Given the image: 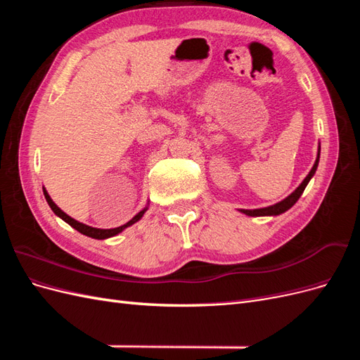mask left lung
I'll return each mask as SVG.
<instances>
[{
	"instance_id": "left-lung-1",
	"label": "left lung",
	"mask_w": 360,
	"mask_h": 360,
	"mask_svg": "<svg viewBox=\"0 0 360 360\" xmlns=\"http://www.w3.org/2000/svg\"><path fill=\"white\" fill-rule=\"evenodd\" d=\"M319 159H320V147H319V158H317V160H315V163H314V167H312V169L309 171V174L307 176V179H304L302 183H300V186L294 191L290 197H287L284 201H281V202H278V204H275V205H270V207H264V209H255V210H242L245 214H248V216H276V214H281V213H284V212H287L290 207H292L294 204H296V201L300 198V195L303 193V191H304V188H307V184L309 183V180H311V177L314 176L315 174V171H317V167H319Z\"/></svg>"
}]
</instances>
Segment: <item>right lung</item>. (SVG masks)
Instances as JSON below:
<instances>
[{
  "label": "right lung",
  "mask_w": 360,
  "mask_h": 360,
  "mask_svg": "<svg viewBox=\"0 0 360 360\" xmlns=\"http://www.w3.org/2000/svg\"><path fill=\"white\" fill-rule=\"evenodd\" d=\"M43 193H45V198H46L49 207L52 209V212L56 213L57 216H60L64 222H68L70 226H73L75 230H78L81 234L89 236V237H91V238H99V240H101V238H108V237H112V236H117L118 233H122V231L124 230V228H127V226H130V225H134L135 222H138V221L141 219V217H143V214L146 213V210H147V209L141 210L135 217H132V219H130L127 224H124V225H122V226L112 228V230H101V228H93V226H89V225H85V224H81V222H78V221H75L73 217H70L69 214L64 213V212L60 209V207L51 200V197H49L48 192H46L45 189H43Z\"/></svg>",
  "instance_id": "1"
}]
</instances>
